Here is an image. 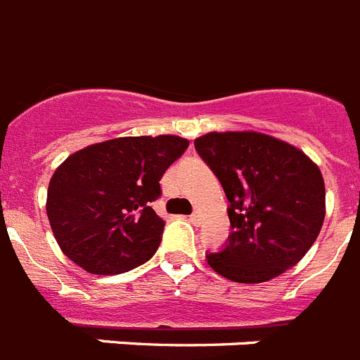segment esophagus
<instances>
[{
	"label": "esophagus",
	"mask_w": 360,
	"mask_h": 360,
	"mask_svg": "<svg viewBox=\"0 0 360 360\" xmlns=\"http://www.w3.org/2000/svg\"><path fill=\"white\" fill-rule=\"evenodd\" d=\"M188 220H191V222L194 226H200V224H202V213H200V211H196V213H192L191 219H188Z\"/></svg>",
	"instance_id": "esophagus-1"
}]
</instances>
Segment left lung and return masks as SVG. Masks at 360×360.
<instances>
[{
    "label": "left lung",
    "instance_id": "obj_1",
    "mask_svg": "<svg viewBox=\"0 0 360 360\" xmlns=\"http://www.w3.org/2000/svg\"><path fill=\"white\" fill-rule=\"evenodd\" d=\"M230 202V243L209 254L214 273L259 284L301 262L325 220V183L299 147L256 130L207 132L194 140Z\"/></svg>",
    "mask_w": 360,
    "mask_h": 360
}]
</instances>
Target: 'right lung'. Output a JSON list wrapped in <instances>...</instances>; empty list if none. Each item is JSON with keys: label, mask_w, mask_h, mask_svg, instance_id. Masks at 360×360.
I'll use <instances>...</instances> for the list:
<instances>
[{"label": "right lung", "mask_w": 360, "mask_h": 360, "mask_svg": "<svg viewBox=\"0 0 360 360\" xmlns=\"http://www.w3.org/2000/svg\"><path fill=\"white\" fill-rule=\"evenodd\" d=\"M186 147L188 140L175 134L123 136L65 158L46 194L50 228L65 256L91 274H121L146 263L166 224L151 202Z\"/></svg>", "instance_id": "1"}]
</instances>
